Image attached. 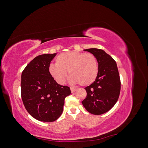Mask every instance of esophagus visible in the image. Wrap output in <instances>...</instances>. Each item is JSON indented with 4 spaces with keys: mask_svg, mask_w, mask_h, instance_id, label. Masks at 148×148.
<instances>
[{
    "mask_svg": "<svg viewBox=\"0 0 148 148\" xmlns=\"http://www.w3.org/2000/svg\"><path fill=\"white\" fill-rule=\"evenodd\" d=\"M70 90H71V92L73 93V92H74L76 90H77V89H75V88H70Z\"/></svg>",
    "mask_w": 148,
    "mask_h": 148,
    "instance_id": "34e87169",
    "label": "esophagus"
}]
</instances>
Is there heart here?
<instances>
[{
	"mask_svg": "<svg viewBox=\"0 0 148 148\" xmlns=\"http://www.w3.org/2000/svg\"><path fill=\"white\" fill-rule=\"evenodd\" d=\"M56 64L49 67V72L56 82L65 83L67 73L71 84L88 86L95 81L99 72L96 57L92 53L70 51L61 53L56 59Z\"/></svg>",
	"mask_w": 148,
	"mask_h": 148,
	"instance_id": "b5f03b06",
	"label": "heart"
}]
</instances>
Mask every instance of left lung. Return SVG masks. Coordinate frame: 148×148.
<instances>
[{
  "mask_svg": "<svg viewBox=\"0 0 148 148\" xmlns=\"http://www.w3.org/2000/svg\"><path fill=\"white\" fill-rule=\"evenodd\" d=\"M84 51L96 57L99 72L94 83L85 88L87 96L82 104L89 113L101 115L112 108L119 99L120 79L117 65L112 57L102 49L91 48Z\"/></svg>",
  "mask_w": 148,
  "mask_h": 148,
  "instance_id": "8db88e82",
  "label": "left lung"
}]
</instances>
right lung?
Instances as JSON below:
<instances>
[{
	"instance_id": "obj_1",
	"label": "right lung",
	"mask_w": 148,
	"mask_h": 148,
	"mask_svg": "<svg viewBox=\"0 0 148 148\" xmlns=\"http://www.w3.org/2000/svg\"><path fill=\"white\" fill-rule=\"evenodd\" d=\"M56 53L36 57L21 74V92L28 112L39 121L53 122L64 110L65 98L71 94L69 87L58 84L49 72Z\"/></svg>"
}]
</instances>
